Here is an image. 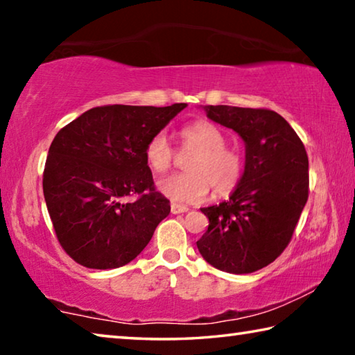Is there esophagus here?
Here are the masks:
<instances>
[{
    "mask_svg": "<svg viewBox=\"0 0 355 355\" xmlns=\"http://www.w3.org/2000/svg\"><path fill=\"white\" fill-rule=\"evenodd\" d=\"M171 211H172L173 214H180V213H188V211H189V207L183 205V203L172 202V203H171Z\"/></svg>",
    "mask_w": 355,
    "mask_h": 355,
    "instance_id": "obj_1",
    "label": "esophagus"
}]
</instances>
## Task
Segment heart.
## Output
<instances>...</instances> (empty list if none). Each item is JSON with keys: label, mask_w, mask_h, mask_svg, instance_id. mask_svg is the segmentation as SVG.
I'll return each mask as SVG.
<instances>
[{"label": "heart", "mask_w": 355, "mask_h": 355, "mask_svg": "<svg viewBox=\"0 0 355 355\" xmlns=\"http://www.w3.org/2000/svg\"><path fill=\"white\" fill-rule=\"evenodd\" d=\"M183 146L196 152L186 161V172L172 173L158 180L161 194L177 202H200L213 186L218 196L233 191L241 182L244 158L239 150L227 147L222 130L209 122L189 123L180 130ZM147 164L153 172L163 173L173 163V148L164 131L155 133L144 148Z\"/></svg>", "instance_id": "1"}]
</instances>
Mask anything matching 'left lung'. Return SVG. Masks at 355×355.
Returning <instances> with one entry per match:
<instances>
[{
	"instance_id": "8db88e82",
	"label": "left lung",
	"mask_w": 355,
	"mask_h": 355,
	"mask_svg": "<svg viewBox=\"0 0 355 355\" xmlns=\"http://www.w3.org/2000/svg\"><path fill=\"white\" fill-rule=\"evenodd\" d=\"M203 110L241 136L245 166L230 199L200 208L209 224L197 249L219 271L255 272L291 241L309 199V156L291 125L271 110L227 105Z\"/></svg>"
}]
</instances>
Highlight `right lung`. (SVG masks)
<instances>
[{"label":"right lung","mask_w":355,"mask_h":355,"mask_svg":"<svg viewBox=\"0 0 355 355\" xmlns=\"http://www.w3.org/2000/svg\"><path fill=\"white\" fill-rule=\"evenodd\" d=\"M184 107L98 106L59 130L48 150L44 196L58 241L76 263L123 266L171 213L144 148Z\"/></svg>","instance_id":"1"}]
</instances>
